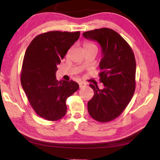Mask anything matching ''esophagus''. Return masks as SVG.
Masks as SVG:
<instances>
[{
  "label": "esophagus",
  "mask_w": 160,
  "mask_h": 160,
  "mask_svg": "<svg viewBox=\"0 0 160 160\" xmlns=\"http://www.w3.org/2000/svg\"><path fill=\"white\" fill-rule=\"evenodd\" d=\"M85 86V84L84 83V82H79V87H80V88H84V87Z\"/></svg>",
  "instance_id": "obj_1"
}]
</instances>
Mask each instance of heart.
I'll return each mask as SVG.
<instances>
[{"label": "heart", "instance_id": "1", "mask_svg": "<svg viewBox=\"0 0 160 160\" xmlns=\"http://www.w3.org/2000/svg\"><path fill=\"white\" fill-rule=\"evenodd\" d=\"M91 47H96L95 46L94 44H91V43H88V42H86L84 44V48H91Z\"/></svg>", "mask_w": 160, "mask_h": 160}]
</instances>
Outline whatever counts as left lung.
I'll list each match as a JSON object with an SVG mask.
<instances>
[{
	"label": "left lung",
	"instance_id": "8db88e82",
	"mask_svg": "<svg viewBox=\"0 0 160 160\" xmlns=\"http://www.w3.org/2000/svg\"><path fill=\"white\" fill-rule=\"evenodd\" d=\"M96 41L102 49L99 63L100 82L104 88L90 84L94 96L88 103L90 115L99 122H108L121 114L133 96L136 63L131 47L117 32L101 28L82 34Z\"/></svg>",
	"mask_w": 160,
	"mask_h": 160
}]
</instances>
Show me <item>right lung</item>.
<instances>
[{"label":"right lung","instance_id":"obj_1","mask_svg":"<svg viewBox=\"0 0 160 160\" xmlns=\"http://www.w3.org/2000/svg\"><path fill=\"white\" fill-rule=\"evenodd\" d=\"M80 32L52 31L38 35L27 48L21 85L37 114L48 121L66 115V99L79 89L74 81H58L57 66L79 39Z\"/></svg>","mask_w":160,"mask_h":160}]
</instances>
